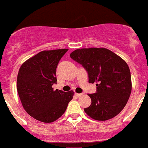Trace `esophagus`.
<instances>
[{"label": "esophagus", "instance_id": "1", "mask_svg": "<svg viewBox=\"0 0 148 148\" xmlns=\"http://www.w3.org/2000/svg\"><path fill=\"white\" fill-rule=\"evenodd\" d=\"M82 95H83L82 93H75V95H76V96H77V97H79V96H81Z\"/></svg>", "mask_w": 148, "mask_h": 148}]
</instances>
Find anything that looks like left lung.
Masks as SVG:
<instances>
[{
    "label": "left lung",
    "instance_id": "1",
    "mask_svg": "<svg viewBox=\"0 0 148 148\" xmlns=\"http://www.w3.org/2000/svg\"><path fill=\"white\" fill-rule=\"evenodd\" d=\"M70 56L83 65L89 83H96V92L89 94L92 103L84 108L95 120H110L126 106L132 91L131 74L127 63L106 48H83Z\"/></svg>",
    "mask_w": 148,
    "mask_h": 148
}]
</instances>
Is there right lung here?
<instances>
[{"label": "right lung", "mask_w": 148, "mask_h": 148, "mask_svg": "<svg viewBox=\"0 0 148 148\" xmlns=\"http://www.w3.org/2000/svg\"><path fill=\"white\" fill-rule=\"evenodd\" d=\"M68 49L44 50L25 61L17 76V91L23 108L33 118L52 123L66 110L74 92L56 89V68Z\"/></svg>", "instance_id": "right-lung-1"}]
</instances>
